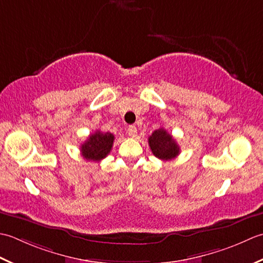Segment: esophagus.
<instances>
[{
	"mask_svg": "<svg viewBox=\"0 0 263 263\" xmlns=\"http://www.w3.org/2000/svg\"><path fill=\"white\" fill-rule=\"evenodd\" d=\"M127 134L132 137H135L137 135V128L135 126H129L127 129Z\"/></svg>",
	"mask_w": 263,
	"mask_h": 263,
	"instance_id": "obj_1",
	"label": "esophagus"
}]
</instances>
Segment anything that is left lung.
Here are the masks:
<instances>
[{"instance_id":"1","label":"left lung","mask_w":263,"mask_h":263,"mask_svg":"<svg viewBox=\"0 0 263 263\" xmlns=\"http://www.w3.org/2000/svg\"><path fill=\"white\" fill-rule=\"evenodd\" d=\"M148 145L155 157L165 161L175 159L179 154V146L173 136L163 128H159L152 133L148 137Z\"/></svg>"}]
</instances>
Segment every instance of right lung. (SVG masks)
<instances>
[{"label": "right lung", "mask_w": 263, "mask_h": 263, "mask_svg": "<svg viewBox=\"0 0 263 263\" xmlns=\"http://www.w3.org/2000/svg\"><path fill=\"white\" fill-rule=\"evenodd\" d=\"M114 141V134L96 130L92 135H89L87 141L80 146V152L84 159L88 161H101L110 153Z\"/></svg>", "instance_id": "obj_1"}]
</instances>
